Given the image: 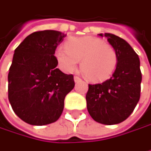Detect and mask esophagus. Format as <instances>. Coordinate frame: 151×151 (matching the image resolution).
<instances>
[{
    "label": "esophagus",
    "mask_w": 151,
    "mask_h": 151,
    "mask_svg": "<svg viewBox=\"0 0 151 151\" xmlns=\"http://www.w3.org/2000/svg\"><path fill=\"white\" fill-rule=\"evenodd\" d=\"M74 80H75V82H76V83H78V82H81V81H82V79H81L79 76H76L74 77Z\"/></svg>",
    "instance_id": "obj_1"
}]
</instances>
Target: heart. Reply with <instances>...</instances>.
Instances as JSON below:
<instances>
[{
    "mask_svg": "<svg viewBox=\"0 0 151 151\" xmlns=\"http://www.w3.org/2000/svg\"><path fill=\"white\" fill-rule=\"evenodd\" d=\"M65 47L55 51L56 60L64 72H74L81 60V69L85 77L92 82H101L109 78L116 68L118 57L115 49L100 38H69Z\"/></svg>",
    "mask_w": 151,
    "mask_h": 151,
    "instance_id": "1",
    "label": "heart"
}]
</instances>
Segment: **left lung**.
<instances>
[{"label": "left lung", "instance_id": "8db88e82", "mask_svg": "<svg viewBox=\"0 0 151 151\" xmlns=\"http://www.w3.org/2000/svg\"><path fill=\"white\" fill-rule=\"evenodd\" d=\"M115 49L118 61L112 77L102 83L89 84L87 109L91 118L101 124L114 125L124 121L135 108L141 96L140 60L123 38L102 33Z\"/></svg>", "mask_w": 151, "mask_h": 151}]
</instances>
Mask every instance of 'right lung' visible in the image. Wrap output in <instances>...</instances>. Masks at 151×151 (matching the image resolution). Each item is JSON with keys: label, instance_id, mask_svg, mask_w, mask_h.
<instances>
[{"label": "right lung", "instance_id": "obj_1", "mask_svg": "<svg viewBox=\"0 0 151 151\" xmlns=\"http://www.w3.org/2000/svg\"><path fill=\"white\" fill-rule=\"evenodd\" d=\"M65 36L58 31L35 32L15 50L8 76L9 100L28 124L55 122L63 112L66 95L75 87L73 75L56 68L55 50Z\"/></svg>", "mask_w": 151, "mask_h": 151}]
</instances>
